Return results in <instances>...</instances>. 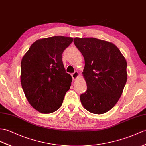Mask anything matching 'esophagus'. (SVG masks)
I'll use <instances>...</instances> for the list:
<instances>
[{
    "mask_svg": "<svg viewBox=\"0 0 146 146\" xmlns=\"http://www.w3.org/2000/svg\"><path fill=\"white\" fill-rule=\"evenodd\" d=\"M79 76V74L78 72H74L73 74H72V77L73 80H76L78 77Z\"/></svg>",
    "mask_w": 146,
    "mask_h": 146,
    "instance_id": "1",
    "label": "esophagus"
}]
</instances>
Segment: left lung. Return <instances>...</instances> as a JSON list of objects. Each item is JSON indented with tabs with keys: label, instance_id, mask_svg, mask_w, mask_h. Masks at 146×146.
I'll use <instances>...</instances> for the list:
<instances>
[{
	"label": "left lung",
	"instance_id": "8db88e82",
	"mask_svg": "<svg viewBox=\"0 0 146 146\" xmlns=\"http://www.w3.org/2000/svg\"><path fill=\"white\" fill-rule=\"evenodd\" d=\"M74 44L85 59L87 91L80 96L87 111L104 114L114 106L127 81V62L114 44L94 38H76Z\"/></svg>",
	"mask_w": 146,
	"mask_h": 146
}]
</instances>
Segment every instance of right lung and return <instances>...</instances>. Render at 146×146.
Wrapping results in <instances>:
<instances>
[{
  "label": "right lung",
  "instance_id": "add662e5",
  "mask_svg": "<svg viewBox=\"0 0 146 146\" xmlns=\"http://www.w3.org/2000/svg\"><path fill=\"white\" fill-rule=\"evenodd\" d=\"M73 38L53 36L33 42L21 62V84L27 100L42 113L62 105L72 77L63 65L62 54Z\"/></svg>",
  "mask_w": 146,
  "mask_h": 146
}]
</instances>
